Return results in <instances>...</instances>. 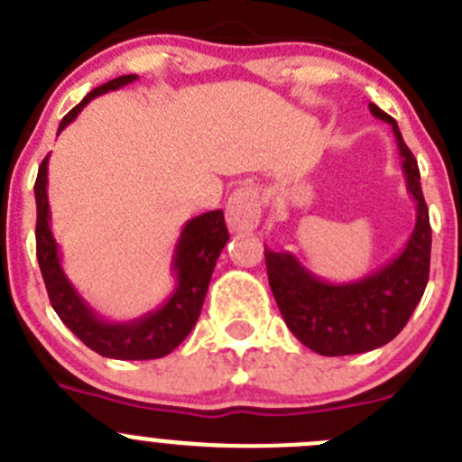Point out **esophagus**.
<instances>
[{
    "label": "esophagus",
    "mask_w": 462,
    "mask_h": 462,
    "mask_svg": "<svg viewBox=\"0 0 462 462\" xmlns=\"http://www.w3.org/2000/svg\"><path fill=\"white\" fill-rule=\"evenodd\" d=\"M263 216V202L254 184L237 186L226 202V222L236 231H251L258 226Z\"/></svg>",
    "instance_id": "esophagus-1"
}]
</instances>
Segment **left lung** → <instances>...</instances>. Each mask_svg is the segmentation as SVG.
<instances>
[{"instance_id": "1", "label": "left lung", "mask_w": 462, "mask_h": 462, "mask_svg": "<svg viewBox=\"0 0 462 462\" xmlns=\"http://www.w3.org/2000/svg\"><path fill=\"white\" fill-rule=\"evenodd\" d=\"M368 109L393 127L406 190L415 202V226L404 249L359 281L328 282L314 276L290 251L264 246L269 285L287 328L300 344L326 357L368 353L395 339L422 299L429 281L431 225L418 162L406 148L395 118L373 103Z\"/></svg>"}]
</instances>
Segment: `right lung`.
Returning <instances> with one entry per match:
<instances>
[{
  "label": "right lung",
  "instance_id": "add662e5",
  "mask_svg": "<svg viewBox=\"0 0 462 462\" xmlns=\"http://www.w3.org/2000/svg\"><path fill=\"white\" fill-rule=\"evenodd\" d=\"M136 74L118 76L105 85L96 87L80 103L60 121L58 134L76 121L89 100L107 91L121 89L136 80ZM49 154L40 163L38 180H35V207H38V225H35V249H38L40 272L47 285L49 300L60 317V321L94 353L109 359H159L177 348L190 335L202 312L207 299L208 282L222 249L229 242V231L225 225V213L217 211L202 213L184 225L180 240L172 254V273L177 285L166 303L159 305L152 312L136 317L132 321H107L100 317L89 303L80 296V291L71 285L62 269L60 249L51 233V211H49L47 184H49Z\"/></svg>",
  "mask_w": 462,
  "mask_h": 462
}]
</instances>
